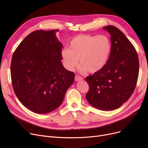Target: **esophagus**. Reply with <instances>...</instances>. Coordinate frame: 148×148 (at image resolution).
<instances>
[{
  "label": "esophagus",
  "instance_id": "1",
  "mask_svg": "<svg viewBox=\"0 0 148 148\" xmlns=\"http://www.w3.org/2000/svg\"><path fill=\"white\" fill-rule=\"evenodd\" d=\"M83 77L78 75H76L75 77V81L76 82H78V81H80V80H83Z\"/></svg>",
  "mask_w": 148,
  "mask_h": 148
}]
</instances>
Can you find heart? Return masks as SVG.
Here are the masks:
<instances>
[{"instance_id":"heart-1","label":"heart","mask_w":148,"mask_h":148,"mask_svg":"<svg viewBox=\"0 0 148 148\" xmlns=\"http://www.w3.org/2000/svg\"><path fill=\"white\" fill-rule=\"evenodd\" d=\"M110 51L111 41L106 35L81 34L71 39L69 49L62 50L61 56L69 71H73L79 59L81 72L95 73L105 66Z\"/></svg>"}]
</instances>
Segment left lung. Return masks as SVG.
<instances>
[{"mask_svg": "<svg viewBox=\"0 0 148 148\" xmlns=\"http://www.w3.org/2000/svg\"><path fill=\"white\" fill-rule=\"evenodd\" d=\"M110 35L111 51L101 69L86 78L88 103L98 109L112 110L127 101L136 88L139 60L133 45L118 28L103 27Z\"/></svg>", "mask_w": 148, "mask_h": 148, "instance_id": "obj_1", "label": "left lung"}]
</instances>
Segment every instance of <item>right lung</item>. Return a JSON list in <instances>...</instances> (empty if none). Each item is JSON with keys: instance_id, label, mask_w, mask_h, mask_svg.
I'll use <instances>...</instances> for the list:
<instances>
[{"instance_id": "right-lung-1", "label": "right lung", "mask_w": 148, "mask_h": 148, "mask_svg": "<svg viewBox=\"0 0 148 148\" xmlns=\"http://www.w3.org/2000/svg\"><path fill=\"white\" fill-rule=\"evenodd\" d=\"M58 29L36 30L13 53L11 76L15 95L33 112L44 114L59 107L73 83L75 74L62 65Z\"/></svg>"}]
</instances>
